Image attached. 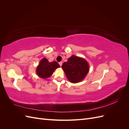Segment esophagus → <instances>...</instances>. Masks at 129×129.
Instances as JSON below:
<instances>
[{
    "instance_id": "1",
    "label": "esophagus",
    "mask_w": 129,
    "mask_h": 129,
    "mask_svg": "<svg viewBox=\"0 0 129 129\" xmlns=\"http://www.w3.org/2000/svg\"><path fill=\"white\" fill-rule=\"evenodd\" d=\"M58 63H59V64H60V66H62V62H60Z\"/></svg>"
}]
</instances>
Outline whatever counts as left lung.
<instances>
[{
	"label": "left lung",
	"instance_id": "8db88e82",
	"mask_svg": "<svg viewBox=\"0 0 129 129\" xmlns=\"http://www.w3.org/2000/svg\"><path fill=\"white\" fill-rule=\"evenodd\" d=\"M61 67L68 80L73 83L83 81L89 71V65L85 59L74 55L68 58Z\"/></svg>",
	"mask_w": 129,
	"mask_h": 129
}]
</instances>
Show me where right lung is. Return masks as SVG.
Wrapping results in <instances>:
<instances>
[{"label":"right lung","mask_w":129,"mask_h":129,"mask_svg":"<svg viewBox=\"0 0 129 129\" xmlns=\"http://www.w3.org/2000/svg\"><path fill=\"white\" fill-rule=\"evenodd\" d=\"M60 67V66L57 62H49L46 58L44 57L37 66L36 74L41 79H46L52 75L56 69Z\"/></svg>","instance_id":"obj_1"}]
</instances>
